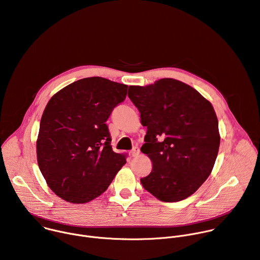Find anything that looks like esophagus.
<instances>
[{"instance_id": "obj_1", "label": "esophagus", "mask_w": 260, "mask_h": 260, "mask_svg": "<svg viewBox=\"0 0 260 260\" xmlns=\"http://www.w3.org/2000/svg\"><path fill=\"white\" fill-rule=\"evenodd\" d=\"M140 154V149H139V147H134L133 149H132V151H131V155L132 156H138Z\"/></svg>"}]
</instances>
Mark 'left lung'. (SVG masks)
Returning a JSON list of instances; mask_svg holds the SVG:
<instances>
[{"label": "left lung", "instance_id": "left-lung-1", "mask_svg": "<svg viewBox=\"0 0 260 260\" xmlns=\"http://www.w3.org/2000/svg\"><path fill=\"white\" fill-rule=\"evenodd\" d=\"M128 98L147 126L141 151L152 171L141 179L157 200L175 203L193 194L210 176L220 145L212 104L179 80L164 78L147 86H129Z\"/></svg>", "mask_w": 260, "mask_h": 260}]
</instances>
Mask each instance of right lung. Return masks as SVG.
I'll return each mask as SVG.
<instances>
[{
    "label": "right lung",
    "instance_id": "1",
    "mask_svg": "<svg viewBox=\"0 0 260 260\" xmlns=\"http://www.w3.org/2000/svg\"><path fill=\"white\" fill-rule=\"evenodd\" d=\"M126 92L125 84L89 77L63 87L47 103L37 159L47 185L60 199L73 204L94 200L126 162L125 154L112 150L106 124Z\"/></svg>",
    "mask_w": 260,
    "mask_h": 260
}]
</instances>
